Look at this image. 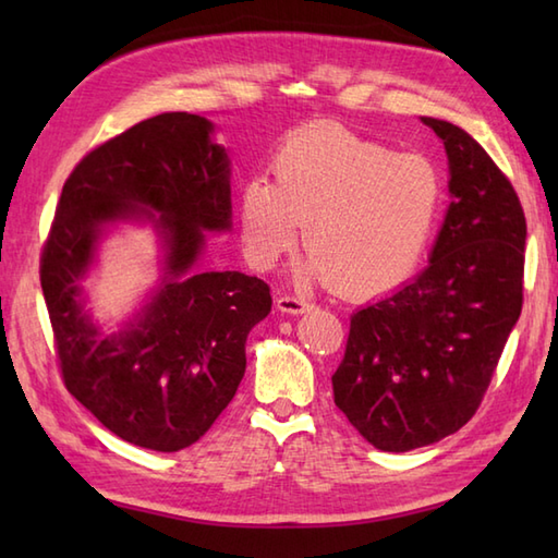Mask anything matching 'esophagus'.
Returning a JSON list of instances; mask_svg holds the SVG:
<instances>
[{
	"mask_svg": "<svg viewBox=\"0 0 558 558\" xmlns=\"http://www.w3.org/2000/svg\"><path fill=\"white\" fill-rule=\"evenodd\" d=\"M276 304H278V310L286 312V314H304L312 306L310 302H304L302 298H294V294H280Z\"/></svg>",
	"mask_w": 558,
	"mask_h": 558,
	"instance_id": "34e87169",
	"label": "esophagus"
}]
</instances>
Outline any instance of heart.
Instances as JSON below:
<instances>
[{
  "instance_id": "b5f03b06",
  "label": "heart",
  "mask_w": 558,
  "mask_h": 558,
  "mask_svg": "<svg viewBox=\"0 0 558 558\" xmlns=\"http://www.w3.org/2000/svg\"><path fill=\"white\" fill-rule=\"evenodd\" d=\"M272 182L240 189L236 220L246 258L270 268L300 240L302 276L364 300L412 276L444 206V177L422 153H398L340 124H306L280 141Z\"/></svg>"
}]
</instances>
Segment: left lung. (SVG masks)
<instances>
[{
    "label": "left lung",
    "instance_id": "8db88e82",
    "mask_svg": "<svg viewBox=\"0 0 558 558\" xmlns=\"http://www.w3.org/2000/svg\"><path fill=\"white\" fill-rule=\"evenodd\" d=\"M444 141L450 206L429 268L350 318L336 405L388 453L441 441L482 405L523 310L527 222L511 180L460 126Z\"/></svg>",
    "mask_w": 558,
    "mask_h": 558
}]
</instances>
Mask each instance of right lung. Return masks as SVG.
<instances>
[{
    "label": "right lung",
    "instance_id": "right-lung-1",
    "mask_svg": "<svg viewBox=\"0 0 558 558\" xmlns=\"http://www.w3.org/2000/svg\"><path fill=\"white\" fill-rule=\"evenodd\" d=\"M210 132L206 117L165 112L86 153L66 177L40 254L66 390L112 434L160 453L196 444L230 405L248 330L272 304L260 278L192 272L204 230H228L232 218L228 153ZM134 215L163 228L171 278L136 327L100 339L80 314L77 280L101 225Z\"/></svg>",
    "mask_w": 558,
    "mask_h": 558
}]
</instances>
